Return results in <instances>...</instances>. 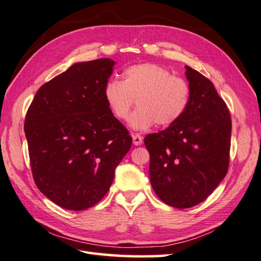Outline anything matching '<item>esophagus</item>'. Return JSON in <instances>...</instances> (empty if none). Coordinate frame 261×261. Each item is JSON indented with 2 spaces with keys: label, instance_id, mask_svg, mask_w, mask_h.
<instances>
[{
  "label": "esophagus",
  "instance_id": "34e87169",
  "mask_svg": "<svg viewBox=\"0 0 261 261\" xmlns=\"http://www.w3.org/2000/svg\"><path fill=\"white\" fill-rule=\"evenodd\" d=\"M132 137H133V144H134L135 146L141 145V144L143 143V138L140 134H133Z\"/></svg>",
  "mask_w": 261,
  "mask_h": 261
}]
</instances>
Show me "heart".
Masks as SVG:
<instances>
[{"instance_id": "b5f03b06", "label": "heart", "mask_w": 261, "mask_h": 261, "mask_svg": "<svg viewBox=\"0 0 261 261\" xmlns=\"http://www.w3.org/2000/svg\"><path fill=\"white\" fill-rule=\"evenodd\" d=\"M103 100L115 118H128L129 126L146 130L158 124L169 127L183 117L191 100V88L185 79L172 76L169 69L152 62L126 68L123 82L111 79L103 87Z\"/></svg>"}]
</instances>
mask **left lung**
Listing matches in <instances>:
<instances>
[{"instance_id":"8db88e82","label":"left lung","mask_w":261,"mask_h":261,"mask_svg":"<svg viewBox=\"0 0 261 261\" xmlns=\"http://www.w3.org/2000/svg\"><path fill=\"white\" fill-rule=\"evenodd\" d=\"M191 100L177 123L145 137L149 178L166 204L188 209L201 203L229 166L231 118L227 105L203 74L185 66Z\"/></svg>"}]
</instances>
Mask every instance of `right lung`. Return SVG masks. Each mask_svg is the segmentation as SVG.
<instances>
[{
    "instance_id": "1",
    "label": "right lung",
    "mask_w": 261,
    "mask_h": 261,
    "mask_svg": "<svg viewBox=\"0 0 261 261\" xmlns=\"http://www.w3.org/2000/svg\"><path fill=\"white\" fill-rule=\"evenodd\" d=\"M115 61L77 62L39 88L24 132L34 182L54 203L82 211L98 203L132 137L103 100Z\"/></svg>"
}]
</instances>
